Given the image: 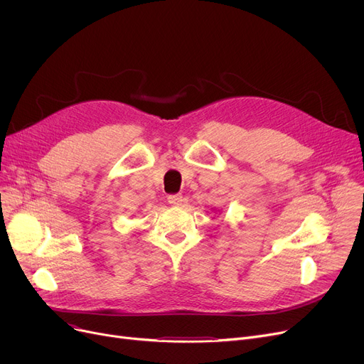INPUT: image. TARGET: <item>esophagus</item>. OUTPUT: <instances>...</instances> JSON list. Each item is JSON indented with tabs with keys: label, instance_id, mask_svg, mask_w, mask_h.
Segmentation results:
<instances>
[{
	"label": "esophagus",
	"instance_id": "34e87169",
	"mask_svg": "<svg viewBox=\"0 0 364 364\" xmlns=\"http://www.w3.org/2000/svg\"><path fill=\"white\" fill-rule=\"evenodd\" d=\"M168 202L174 206H180L183 203V196L181 195H169Z\"/></svg>",
	"mask_w": 364,
	"mask_h": 364
}]
</instances>
